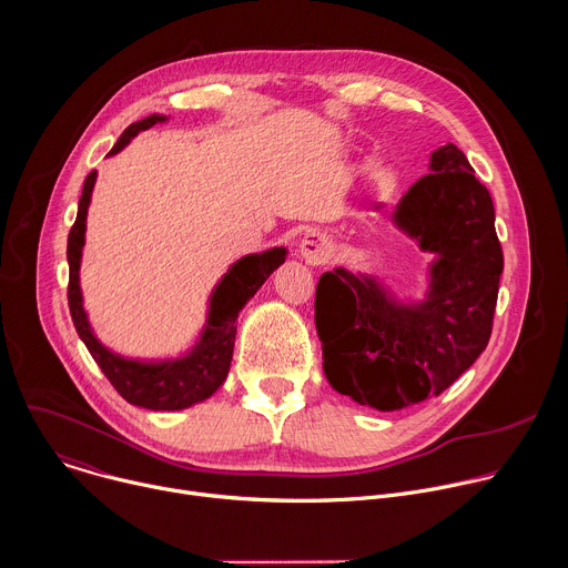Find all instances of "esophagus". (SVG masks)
Here are the masks:
<instances>
[{
	"label": "esophagus",
	"mask_w": 568,
	"mask_h": 568,
	"mask_svg": "<svg viewBox=\"0 0 568 568\" xmlns=\"http://www.w3.org/2000/svg\"><path fill=\"white\" fill-rule=\"evenodd\" d=\"M298 254L307 265H323L332 254V243L323 232H310L303 236Z\"/></svg>",
	"instance_id": "esophagus-1"
}]
</instances>
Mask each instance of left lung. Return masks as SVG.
Masks as SVG:
<instances>
[{"label": "left lung", "mask_w": 568, "mask_h": 568, "mask_svg": "<svg viewBox=\"0 0 568 568\" xmlns=\"http://www.w3.org/2000/svg\"><path fill=\"white\" fill-rule=\"evenodd\" d=\"M473 171L448 142L395 207V225L437 254L422 303H399L374 276L343 267L318 278L323 372L358 406L390 413L437 397L488 345L504 254L493 199Z\"/></svg>", "instance_id": "left-lung-1"}]
</instances>
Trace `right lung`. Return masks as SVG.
Instances as JSON below:
<instances>
[{"label":"right lung","instance_id":"right-lung-1","mask_svg":"<svg viewBox=\"0 0 568 568\" xmlns=\"http://www.w3.org/2000/svg\"><path fill=\"white\" fill-rule=\"evenodd\" d=\"M164 115H149L138 120L124 129L118 138L115 146L109 155L124 149L131 138L149 126L164 122ZM98 173L91 171L84 180L82 199L78 205V219L69 232L67 258H69V310L73 316V325L84 341L87 349L104 372L111 386L133 406L146 410H182L194 404L210 399L227 379L234 341H236V318L243 305L258 292V287L270 278V274L285 263V247H274L263 254H250L236 261L230 272L216 285L212 301L207 325L201 334V341L180 358L171 361H135L124 358L109 347H104L91 329L82 305V290H80V261L84 247V232H87V212L91 203V192L95 184Z\"/></svg>","mask_w":568,"mask_h":568}]
</instances>
